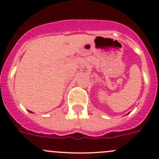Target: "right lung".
Returning a JSON list of instances; mask_svg holds the SVG:
<instances>
[{
  "mask_svg": "<svg viewBox=\"0 0 159 159\" xmlns=\"http://www.w3.org/2000/svg\"><path fill=\"white\" fill-rule=\"evenodd\" d=\"M30 112H32V111H30Z\"/></svg>",
  "mask_w": 159,
  "mask_h": 159,
  "instance_id": "right-lung-1",
  "label": "right lung"
}]
</instances>
